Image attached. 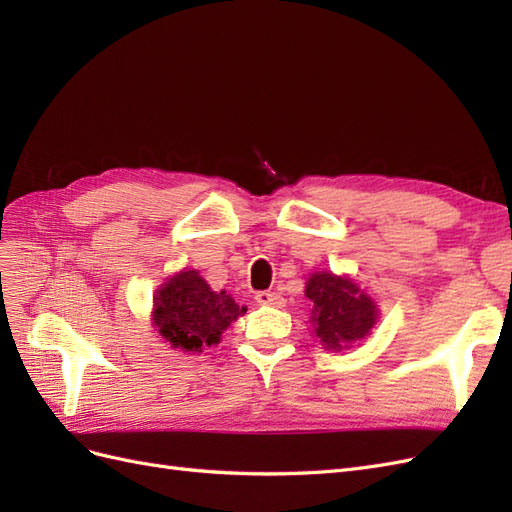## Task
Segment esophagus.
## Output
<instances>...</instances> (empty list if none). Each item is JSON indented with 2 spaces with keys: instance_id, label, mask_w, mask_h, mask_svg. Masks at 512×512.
Segmentation results:
<instances>
[{
  "instance_id": "obj_1",
  "label": "esophagus",
  "mask_w": 512,
  "mask_h": 512,
  "mask_svg": "<svg viewBox=\"0 0 512 512\" xmlns=\"http://www.w3.org/2000/svg\"><path fill=\"white\" fill-rule=\"evenodd\" d=\"M256 301H258L260 305L284 307V297H282V294L271 292V290H260V292H256Z\"/></svg>"
}]
</instances>
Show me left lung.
I'll list each match as a JSON object with an SVG mask.
<instances>
[{
    "label": "left lung",
    "instance_id": "left-lung-1",
    "mask_svg": "<svg viewBox=\"0 0 512 512\" xmlns=\"http://www.w3.org/2000/svg\"><path fill=\"white\" fill-rule=\"evenodd\" d=\"M305 297L314 301V335L335 352L350 348V344L371 335V329L378 320L374 299L356 286L350 277H339L331 271L309 275Z\"/></svg>",
    "mask_w": 512,
    "mask_h": 512
}]
</instances>
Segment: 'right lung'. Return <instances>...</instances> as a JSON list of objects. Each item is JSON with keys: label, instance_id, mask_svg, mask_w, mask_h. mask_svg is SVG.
I'll use <instances>...</instances> for the list:
<instances>
[{"label": "right lung", "instance_id": "obj_1", "mask_svg": "<svg viewBox=\"0 0 512 512\" xmlns=\"http://www.w3.org/2000/svg\"><path fill=\"white\" fill-rule=\"evenodd\" d=\"M245 314L226 290L215 292L198 271H179L153 297V327L173 348L203 352Z\"/></svg>", "mask_w": 512, "mask_h": 512}]
</instances>
